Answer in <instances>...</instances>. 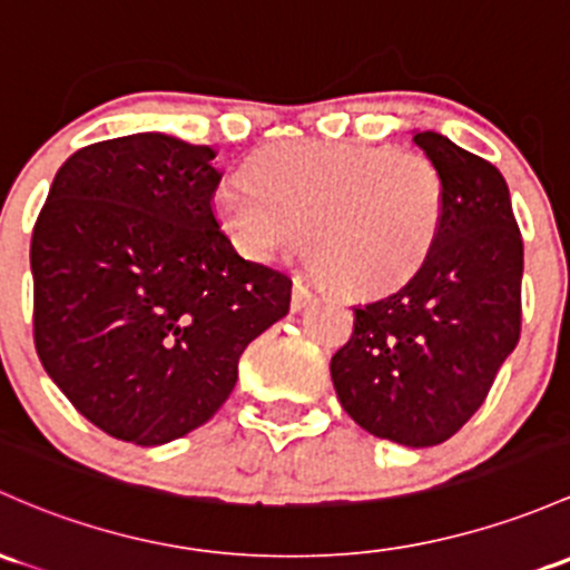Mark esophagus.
Returning a JSON list of instances; mask_svg holds the SVG:
<instances>
[{
  "label": "esophagus",
  "instance_id": "34e87169",
  "mask_svg": "<svg viewBox=\"0 0 570 570\" xmlns=\"http://www.w3.org/2000/svg\"><path fill=\"white\" fill-rule=\"evenodd\" d=\"M311 297H314V292H311L301 278H297L295 286H292V311L305 308V303H311Z\"/></svg>",
  "mask_w": 570,
  "mask_h": 570
}]
</instances>
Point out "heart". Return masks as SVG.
<instances>
[{"label": "heart", "mask_w": 570, "mask_h": 570, "mask_svg": "<svg viewBox=\"0 0 570 570\" xmlns=\"http://www.w3.org/2000/svg\"><path fill=\"white\" fill-rule=\"evenodd\" d=\"M248 179L215 194L239 248L273 262L308 235L311 265L346 295H382L410 281L445 218L440 169L412 149L281 141L250 158Z\"/></svg>", "instance_id": "1"}]
</instances>
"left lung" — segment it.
Instances as JSON below:
<instances>
[{
	"instance_id": "8db88e82",
	"label": "left lung",
	"mask_w": 570,
	"mask_h": 570,
	"mask_svg": "<svg viewBox=\"0 0 570 570\" xmlns=\"http://www.w3.org/2000/svg\"><path fill=\"white\" fill-rule=\"evenodd\" d=\"M412 141L445 183L440 237L404 286L355 305V331L333 355L331 376L357 426L429 448L475 415L517 350L524 245L497 166L434 130Z\"/></svg>"
}]
</instances>
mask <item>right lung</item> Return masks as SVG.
<instances>
[{"mask_svg": "<svg viewBox=\"0 0 570 570\" xmlns=\"http://www.w3.org/2000/svg\"><path fill=\"white\" fill-rule=\"evenodd\" d=\"M213 158L166 134L89 144L57 171L32 232L46 374L89 423L144 448L207 423L245 346L289 314V275L220 232Z\"/></svg>", "mask_w": 570, "mask_h": 570, "instance_id": "right-lung-1", "label": "right lung"}]
</instances>
